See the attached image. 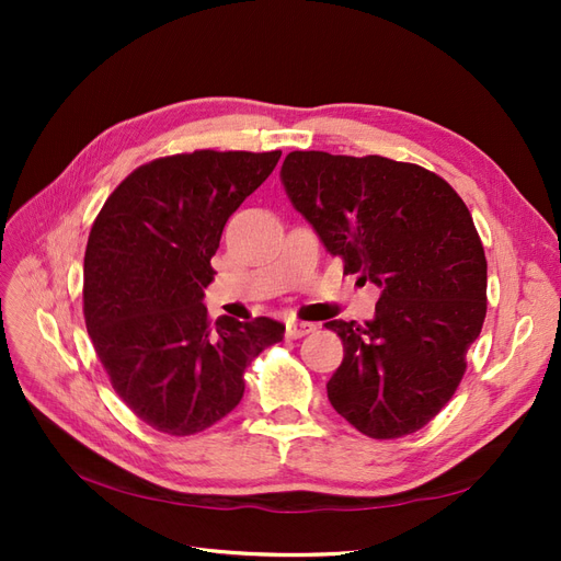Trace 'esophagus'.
<instances>
[{
	"instance_id": "1",
	"label": "esophagus",
	"mask_w": 561,
	"mask_h": 561,
	"mask_svg": "<svg viewBox=\"0 0 561 561\" xmlns=\"http://www.w3.org/2000/svg\"><path fill=\"white\" fill-rule=\"evenodd\" d=\"M316 330L313 322H307V320H287L285 322V334L290 339H299V336H307Z\"/></svg>"
}]
</instances>
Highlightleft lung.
Instances as JSON below:
<instances>
[{
    "label": "left lung",
    "mask_w": 561,
    "mask_h": 561,
    "mask_svg": "<svg viewBox=\"0 0 561 561\" xmlns=\"http://www.w3.org/2000/svg\"><path fill=\"white\" fill-rule=\"evenodd\" d=\"M280 178L344 271L375 283V318L330 320L344 360L328 398L375 439L416 433L451 400L486 316V257L472 217L426 168L290 151Z\"/></svg>",
    "instance_id": "8db88e82"
}]
</instances>
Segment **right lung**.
<instances>
[{"label":"right lung","mask_w":561,"mask_h":561,"mask_svg":"<svg viewBox=\"0 0 561 561\" xmlns=\"http://www.w3.org/2000/svg\"><path fill=\"white\" fill-rule=\"evenodd\" d=\"M280 151H213L133 171L95 217L83 257V316L112 388L151 428L194 435L241 402L243 371L285 325L208 320L203 304L227 219Z\"/></svg>","instance_id":"1"}]
</instances>
